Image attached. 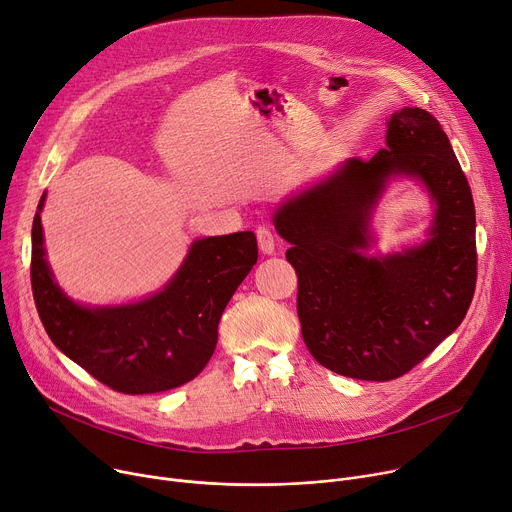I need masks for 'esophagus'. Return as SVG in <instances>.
Masks as SVG:
<instances>
[{"mask_svg":"<svg viewBox=\"0 0 512 512\" xmlns=\"http://www.w3.org/2000/svg\"><path fill=\"white\" fill-rule=\"evenodd\" d=\"M256 240L262 254H274V233L268 227L262 225L256 229Z\"/></svg>","mask_w":512,"mask_h":512,"instance_id":"esophagus-1","label":"esophagus"}]
</instances>
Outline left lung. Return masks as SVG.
Returning a JSON list of instances; mask_svg holds the SVG:
<instances>
[{
	"mask_svg": "<svg viewBox=\"0 0 512 512\" xmlns=\"http://www.w3.org/2000/svg\"><path fill=\"white\" fill-rule=\"evenodd\" d=\"M416 179L436 215L427 240L367 255L370 219L389 181ZM291 244L303 340L326 369L365 381L408 373L457 330L476 289V209L439 121L422 108L389 116L385 147L350 157L272 215Z\"/></svg>",
	"mask_w": 512,
	"mask_h": 512,
	"instance_id": "1",
	"label": "left lung"
}]
</instances>
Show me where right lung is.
I'll return each mask as SVG.
<instances>
[{"mask_svg":"<svg viewBox=\"0 0 512 512\" xmlns=\"http://www.w3.org/2000/svg\"><path fill=\"white\" fill-rule=\"evenodd\" d=\"M38 203L32 223L30 281L53 344L114 391L157 393L199 375L217 346L221 313L258 260L252 231L192 242L182 266L145 299L92 307L57 285L47 262Z\"/></svg>","mask_w":512,"mask_h":512,"instance_id":"1","label":"right lung"}]
</instances>
